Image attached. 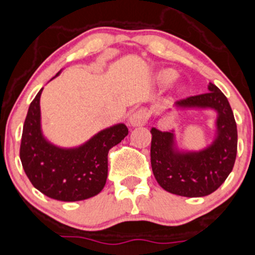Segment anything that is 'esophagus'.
Returning a JSON list of instances; mask_svg holds the SVG:
<instances>
[{"label":"esophagus","instance_id":"34e87169","mask_svg":"<svg viewBox=\"0 0 255 255\" xmlns=\"http://www.w3.org/2000/svg\"><path fill=\"white\" fill-rule=\"evenodd\" d=\"M148 117H149V115H148V112H146L145 109H139L130 115L129 122H130V125L134 126V127H138V126H144L146 122H148Z\"/></svg>","mask_w":255,"mask_h":255}]
</instances>
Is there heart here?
Instances as JSON below:
<instances>
[{"label":"heart","instance_id":"heart-1","mask_svg":"<svg viewBox=\"0 0 255 255\" xmlns=\"http://www.w3.org/2000/svg\"><path fill=\"white\" fill-rule=\"evenodd\" d=\"M176 76L177 74L173 69H165V71H162L161 73L159 74V80L162 84H168V83H171L176 78Z\"/></svg>","mask_w":255,"mask_h":255}]
</instances>
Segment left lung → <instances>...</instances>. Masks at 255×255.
<instances>
[{"label":"left lung","instance_id":"obj_1","mask_svg":"<svg viewBox=\"0 0 255 255\" xmlns=\"http://www.w3.org/2000/svg\"><path fill=\"white\" fill-rule=\"evenodd\" d=\"M209 92L177 101L182 107H211L219 112L218 139L200 152L177 154L172 149L171 132L151 128V168L157 183L165 191L182 197L197 198L211 194L226 181L237 155V125L224 93L213 83Z\"/></svg>","mask_w":255,"mask_h":255}]
</instances>
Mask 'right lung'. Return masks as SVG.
<instances>
[{"label": "right lung", "instance_id": "right-lung-1", "mask_svg": "<svg viewBox=\"0 0 255 255\" xmlns=\"http://www.w3.org/2000/svg\"><path fill=\"white\" fill-rule=\"evenodd\" d=\"M41 90L29 106L21 133L19 156L29 181L42 194L61 202L99 194L106 183L109 150L121 143L128 128L117 125L101 130L78 149L56 148L40 130Z\"/></svg>", "mask_w": 255, "mask_h": 255}]
</instances>
